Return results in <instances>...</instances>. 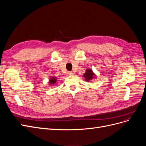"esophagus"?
Here are the masks:
<instances>
[{
	"label": "esophagus",
	"instance_id": "1",
	"mask_svg": "<svg viewBox=\"0 0 146 146\" xmlns=\"http://www.w3.org/2000/svg\"><path fill=\"white\" fill-rule=\"evenodd\" d=\"M74 72H68V74L69 75V76H72V75H74Z\"/></svg>",
	"mask_w": 146,
	"mask_h": 146
}]
</instances>
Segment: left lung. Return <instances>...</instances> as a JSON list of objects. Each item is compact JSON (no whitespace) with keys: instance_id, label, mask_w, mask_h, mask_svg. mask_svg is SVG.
I'll return each instance as SVG.
<instances>
[{"instance_id":"obj_1","label":"left lung","mask_w":146,"mask_h":146,"mask_svg":"<svg viewBox=\"0 0 146 146\" xmlns=\"http://www.w3.org/2000/svg\"><path fill=\"white\" fill-rule=\"evenodd\" d=\"M83 76L85 77V81L86 82H90V80H92V79L96 78V75L92 71L91 69H87L85 70V72L83 74Z\"/></svg>"}]
</instances>
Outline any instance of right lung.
<instances>
[{"instance_id":"add662e5","label":"right lung","mask_w":146,"mask_h":146,"mask_svg":"<svg viewBox=\"0 0 146 146\" xmlns=\"http://www.w3.org/2000/svg\"><path fill=\"white\" fill-rule=\"evenodd\" d=\"M48 83V85L50 86L56 85V84L58 83H57V78L54 76H52L51 77H50Z\"/></svg>"}]
</instances>
